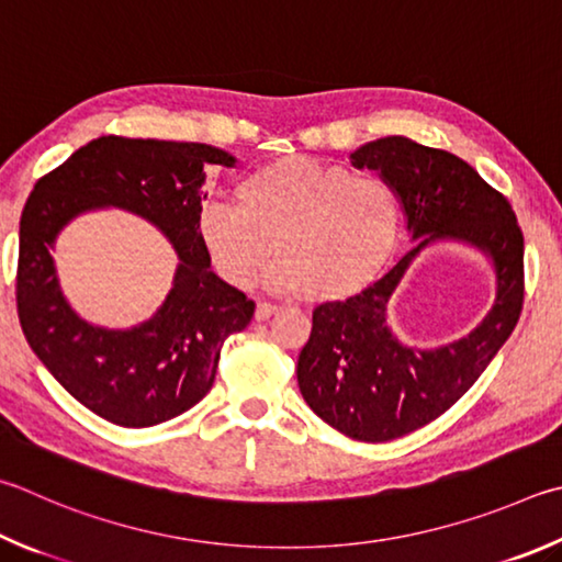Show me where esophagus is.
I'll return each instance as SVG.
<instances>
[{
	"instance_id": "1",
	"label": "esophagus",
	"mask_w": 562,
	"mask_h": 562,
	"mask_svg": "<svg viewBox=\"0 0 562 562\" xmlns=\"http://www.w3.org/2000/svg\"><path fill=\"white\" fill-rule=\"evenodd\" d=\"M280 312V307L278 304H270V302H260L258 307H255V319L258 322H265V319H270V316H274Z\"/></svg>"
}]
</instances>
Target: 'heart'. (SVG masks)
Instances as JSON below:
<instances>
[{"label": "heart", "instance_id": "heart-1", "mask_svg": "<svg viewBox=\"0 0 562 562\" xmlns=\"http://www.w3.org/2000/svg\"><path fill=\"white\" fill-rule=\"evenodd\" d=\"M401 226V201L383 179L300 155L252 169L238 203L213 199L196 213L199 240L228 284H252L274 246L268 288L314 302L369 288L395 255Z\"/></svg>", "mask_w": 562, "mask_h": 562}]
</instances>
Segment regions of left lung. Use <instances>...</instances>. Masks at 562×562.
Masks as SVG:
<instances>
[{"instance_id": "left-lung-1", "label": "left lung", "mask_w": 562, "mask_h": 562, "mask_svg": "<svg viewBox=\"0 0 562 562\" xmlns=\"http://www.w3.org/2000/svg\"><path fill=\"white\" fill-rule=\"evenodd\" d=\"M351 165L379 171L395 191L415 246L361 294L314 310L297 381L324 423L353 440L387 442L450 411L512 336L524 302V236L512 203L450 151L391 135L366 142ZM437 241L482 251L497 292L493 310L462 340L420 350L392 331L386 304L419 252Z\"/></svg>"}]
</instances>
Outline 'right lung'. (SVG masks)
Listing matches in <instances>:
<instances>
[{
	"mask_svg": "<svg viewBox=\"0 0 562 562\" xmlns=\"http://www.w3.org/2000/svg\"><path fill=\"white\" fill-rule=\"evenodd\" d=\"M201 142L98 137L50 171L19 223L16 307L36 359L80 405L120 427H151L187 413L211 391L221 346L252 319L255 304L211 270L196 233L206 175L236 167ZM120 207L151 222L178 252L166 302L127 330L86 323L59 288L53 248L70 220Z\"/></svg>",
	"mask_w": 562,
	"mask_h": 562,
	"instance_id": "add662e5",
	"label": "right lung"
}]
</instances>
